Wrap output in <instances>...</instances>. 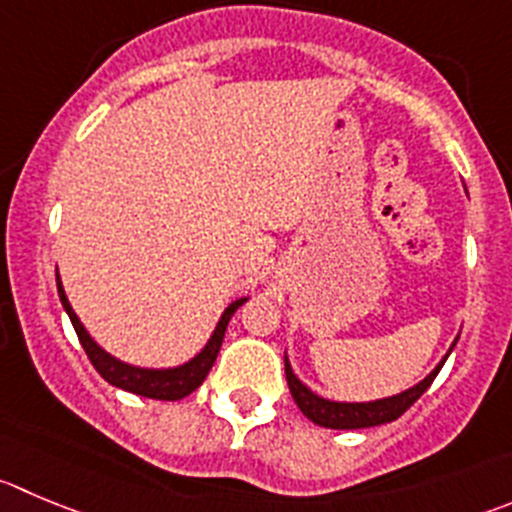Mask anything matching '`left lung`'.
Wrapping results in <instances>:
<instances>
[{
  "label": "left lung",
  "instance_id": "obj_1",
  "mask_svg": "<svg viewBox=\"0 0 512 512\" xmlns=\"http://www.w3.org/2000/svg\"><path fill=\"white\" fill-rule=\"evenodd\" d=\"M452 347H455V344H452ZM445 359L437 364L435 372L427 374L420 384H415V387L407 389V392L394 394V397H387V399H377V402H354V405L352 402H329V399L316 397V394L311 392V389H306L304 384L296 379V374L291 372L289 359H284V369H286V382H289L291 397H294L299 410L304 412L314 425L332 427V430H362V427L384 425V422H392L397 420V417L405 415V412L415 405L417 399L427 392V387L435 382L437 372L442 369Z\"/></svg>",
  "mask_w": 512,
  "mask_h": 512
}]
</instances>
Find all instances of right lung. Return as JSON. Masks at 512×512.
Returning a JSON list of instances; mask_svg holds the SVG:
<instances>
[{
  "mask_svg": "<svg viewBox=\"0 0 512 512\" xmlns=\"http://www.w3.org/2000/svg\"><path fill=\"white\" fill-rule=\"evenodd\" d=\"M57 291H60L62 306H65V311L70 314V321H72V326H75L77 339H80L82 349H85V354L90 357L92 367L102 374V379H107V382L113 384V387L128 389V392L140 394V397L165 399V402H175V399L188 397V394L196 392V389L201 387V382L208 377L213 362H216L218 352H221L223 334H226V326H228V321H231L233 311H236L238 306L246 301V299L233 301V304L223 311L221 321H218L213 337L208 339L206 349H203L198 357H193L188 364H183V367H175V369H140V367H130V364L118 362V359L110 357L105 349H100L95 342H92L90 334L85 332V326L80 324L77 314L72 311L70 301H67L65 289H62V284H60V276H57Z\"/></svg>",
  "mask_w": 512,
  "mask_h": 512,
  "instance_id": "1",
  "label": "right lung"
}]
</instances>
